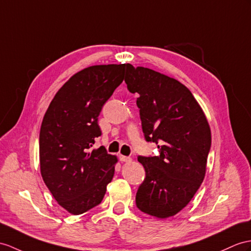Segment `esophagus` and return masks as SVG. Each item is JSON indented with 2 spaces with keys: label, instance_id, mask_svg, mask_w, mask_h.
Masks as SVG:
<instances>
[{
  "label": "esophagus",
  "instance_id": "1",
  "mask_svg": "<svg viewBox=\"0 0 251 251\" xmlns=\"http://www.w3.org/2000/svg\"><path fill=\"white\" fill-rule=\"evenodd\" d=\"M120 162H131L132 158L130 156H126V155H122V154H119L118 155Z\"/></svg>",
  "mask_w": 251,
  "mask_h": 251
}]
</instances>
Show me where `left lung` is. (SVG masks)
<instances>
[{
  "label": "left lung",
  "mask_w": 251,
  "mask_h": 251,
  "mask_svg": "<svg viewBox=\"0 0 251 251\" xmlns=\"http://www.w3.org/2000/svg\"><path fill=\"white\" fill-rule=\"evenodd\" d=\"M125 82L137 93L146 142L155 143L157 156L139 155L146 178L136 193L138 210L157 218L176 215L202 183L211 149V131L193 94L175 78L127 65Z\"/></svg>",
  "instance_id": "obj_1"
}]
</instances>
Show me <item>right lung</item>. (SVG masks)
<instances>
[{"label": "right lung", "mask_w": 251, "mask_h": 251, "mask_svg": "<svg viewBox=\"0 0 251 251\" xmlns=\"http://www.w3.org/2000/svg\"><path fill=\"white\" fill-rule=\"evenodd\" d=\"M129 64L91 66L64 84L49 105L39 134L40 170L59 205L79 215L100 204L112 181L117 157L104 147L98 117L124 81Z\"/></svg>", "instance_id": "obj_1"}]
</instances>
